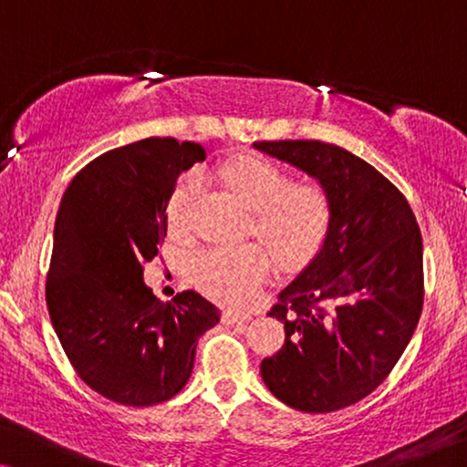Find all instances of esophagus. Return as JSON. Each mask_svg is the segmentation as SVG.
<instances>
[{
    "label": "esophagus",
    "instance_id": "34e87169",
    "mask_svg": "<svg viewBox=\"0 0 467 467\" xmlns=\"http://www.w3.org/2000/svg\"><path fill=\"white\" fill-rule=\"evenodd\" d=\"M223 321L227 325H235V323H244V321H251V315H246V312H235V310H225L223 312Z\"/></svg>",
    "mask_w": 467,
    "mask_h": 467
}]
</instances>
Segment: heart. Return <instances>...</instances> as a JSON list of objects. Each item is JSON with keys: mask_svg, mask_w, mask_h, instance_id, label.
<instances>
[{"mask_svg": "<svg viewBox=\"0 0 467 467\" xmlns=\"http://www.w3.org/2000/svg\"><path fill=\"white\" fill-rule=\"evenodd\" d=\"M223 181L253 213L254 235L280 265H299L321 246L329 225V202L321 187L291 184L289 174L264 157L240 155L221 168ZM203 181L189 171L176 182L168 202V225L174 235L191 229V216ZM270 254L257 244L214 248L193 264L195 283L223 304H244L270 276Z\"/></svg>", "mask_w": 467, "mask_h": 467, "instance_id": "b5f03b06", "label": "heart"}]
</instances>
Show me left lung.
<instances>
[{
  "label": "left lung",
  "instance_id": "left-lung-1",
  "mask_svg": "<svg viewBox=\"0 0 467 467\" xmlns=\"http://www.w3.org/2000/svg\"><path fill=\"white\" fill-rule=\"evenodd\" d=\"M306 171L329 202L318 253L270 310L285 344L265 387L302 412H334L387 379L423 310V240L406 197L353 152L318 140L254 142Z\"/></svg>",
  "mask_w": 467,
  "mask_h": 467
}]
</instances>
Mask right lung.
Returning <instances> with one entry per match:
<instances>
[{
	"mask_svg": "<svg viewBox=\"0 0 467 467\" xmlns=\"http://www.w3.org/2000/svg\"><path fill=\"white\" fill-rule=\"evenodd\" d=\"M203 159L202 144L146 138L93 159L61 197L48 315L80 379L117 404L174 398L193 372L197 340L221 318L200 293L163 304L144 285L178 176Z\"/></svg>",
	"mask_w": 467,
	"mask_h": 467,
	"instance_id": "1",
	"label": "right lung"
}]
</instances>
